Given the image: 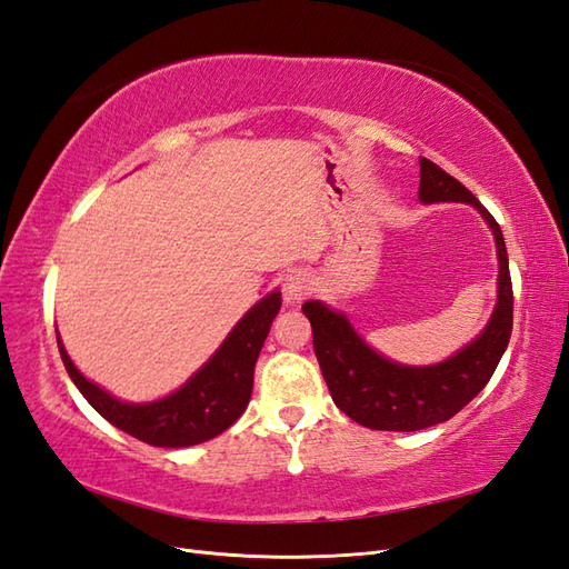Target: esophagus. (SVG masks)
<instances>
[{
	"instance_id": "34e87169",
	"label": "esophagus",
	"mask_w": 569,
	"mask_h": 569,
	"mask_svg": "<svg viewBox=\"0 0 569 569\" xmlns=\"http://www.w3.org/2000/svg\"><path fill=\"white\" fill-rule=\"evenodd\" d=\"M281 290H283V300L288 305H296V302L305 300V298L310 296V290H312V276H310V271H305V269L288 271L283 276Z\"/></svg>"
}]
</instances>
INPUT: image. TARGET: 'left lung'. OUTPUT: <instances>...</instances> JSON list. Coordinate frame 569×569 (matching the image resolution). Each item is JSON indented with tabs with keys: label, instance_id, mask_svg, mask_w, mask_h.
Instances as JSON below:
<instances>
[{
	"label": "left lung",
	"instance_id": "1",
	"mask_svg": "<svg viewBox=\"0 0 569 569\" xmlns=\"http://www.w3.org/2000/svg\"><path fill=\"white\" fill-rule=\"evenodd\" d=\"M418 199L459 201L483 216L498 247V300L478 337L435 366H401L377 353L339 310L322 300L302 305L312 343L333 403L370 430L413 432L445 423L488 385L512 337V279L502 230L469 189L432 160L420 158Z\"/></svg>",
	"mask_w": 569,
	"mask_h": 569
}]
</instances>
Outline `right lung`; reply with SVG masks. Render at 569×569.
<instances>
[{
	"mask_svg": "<svg viewBox=\"0 0 569 569\" xmlns=\"http://www.w3.org/2000/svg\"><path fill=\"white\" fill-rule=\"evenodd\" d=\"M279 310L281 290H271L244 312L216 353L180 389L163 399L143 403L112 397L110 391L83 377L67 356L60 331H57V346L71 382L108 423L146 445L180 449L211 440L244 413L252 397L257 358Z\"/></svg>",
	"mask_w": 569,
	"mask_h": 569,
	"instance_id": "right-lung-1",
	"label": "right lung"
}]
</instances>
